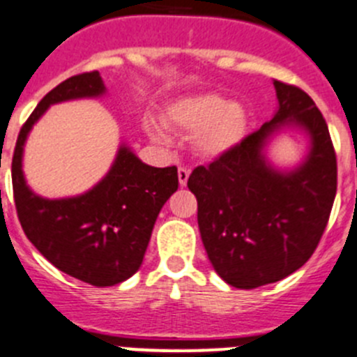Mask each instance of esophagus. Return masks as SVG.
<instances>
[{"label":"esophagus","instance_id":"obj_1","mask_svg":"<svg viewBox=\"0 0 357 357\" xmlns=\"http://www.w3.org/2000/svg\"><path fill=\"white\" fill-rule=\"evenodd\" d=\"M188 176H190V171L186 167H179L178 169V179H179V185L181 186H186V183H188Z\"/></svg>","mask_w":357,"mask_h":357}]
</instances>
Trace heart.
Returning <instances> with one entry per match:
<instances>
[{
    "label": "heart",
    "mask_w": 357,
    "mask_h": 357,
    "mask_svg": "<svg viewBox=\"0 0 357 357\" xmlns=\"http://www.w3.org/2000/svg\"><path fill=\"white\" fill-rule=\"evenodd\" d=\"M169 125L195 135V149L204 158H220L236 148L248 128V112L218 93L185 96L167 109ZM155 141L167 142V132L158 123H148Z\"/></svg>",
    "instance_id": "1"
}]
</instances>
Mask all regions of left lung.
<instances>
[{
    "label": "left lung",
    "mask_w": 357,
    "mask_h": 357,
    "mask_svg": "<svg viewBox=\"0 0 357 357\" xmlns=\"http://www.w3.org/2000/svg\"><path fill=\"white\" fill-rule=\"evenodd\" d=\"M278 111L227 155L188 178L213 268L236 289H257L292 275L317 248L336 195V155L326 119L303 89L273 82ZM285 124L310 139L305 162L278 172L264 148Z\"/></svg>",
    "instance_id": "8db88e82"
}]
</instances>
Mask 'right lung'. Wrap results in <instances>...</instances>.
I'll return each instance as SVG.
<instances>
[{
	"label": "right lung",
	"instance_id": "1",
	"mask_svg": "<svg viewBox=\"0 0 357 357\" xmlns=\"http://www.w3.org/2000/svg\"><path fill=\"white\" fill-rule=\"evenodd\" d=\"M103 93L96 70L56 86L22 125L12 158L13 199L24 234L59 271L95 287L121 284L141 268L156 216L179 185L174 165H146L123 144L107 176L86 194L43 199L29 190L22 151L33 125L52 103Z\"/></svg>",
	"mask_w": 357,
	"mask_h": 357
}]
</instances>
